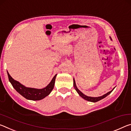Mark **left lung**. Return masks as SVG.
Here are the masks:
<instances>
[{"mask_svg": "<svg viewBox=\"0 0 131 131\" xmlns=\"http://www.w3.org/2000/svg\"><path fill=\"white\" fill-rule=\"evenodd\" d=\"M110 38V39L112 40V39H111V38ZM73 81H74V87L75 89L76 90V91L77 92V93H78L79 94V95H80L81 97H82L83 99H84L85 100H87V101H89V102H97L98 101H99V100L103 99H104V97H106L107 96H108L109 94H110L111 93V92H112L113 90H114V89L115 88H114L113 89V90H111V91L107 92V93L104 94V95H103V96H99V97H91V96H88L86 95H85L83 94L82 92H81L80 90H79L78 89V88H77V85H76V83H75V80L74 78L73 79Z\"/></svg>", "mask_w": 131, "mask_h": 131, "instance_id": "obj_1", "label": "left lung"}]
</instances>
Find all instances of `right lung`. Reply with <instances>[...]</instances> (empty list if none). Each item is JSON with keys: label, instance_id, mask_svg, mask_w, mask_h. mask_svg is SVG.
I'll use <instances>...</instances> for the list:
<instances>
[{"label": "right lung", "instance_id": "1", "mask_svg": "<svg viewBox=\"0 0 131 131\" xmlns=\"http://www.w3.org/2000/svg\"><path fill=\"white\" fill-rule=\"evenodd\" d=\"M7 75L8 80L14 88L16 90V91L18 92L24 97L28 100H40L48 96L54 88L56 77L57 76V74H56L50 82L45 88L43 89H36L25 86L18 81L14 80L10 75L8 72Z\"/></svg>", "mask_w": 131, "mask_h": 131}]
</instances>
